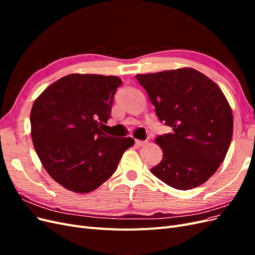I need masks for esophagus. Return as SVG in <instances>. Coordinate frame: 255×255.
Instances as JSON below:
<instances>
[{
    "instance_id": "34e87169",
    "label": "esophagus",
    "mask_w": 255,
    "mask_h": 255,
    "mask_svg": "<svg viewBox=\"0 0 255 255\" xmlns=\"http://www.w3.org/2000/svg\"><path fill=\"white\" fill-rule=\"evenodd\" d=\"M135 144H136L137 146H142V145H144V144H145V141H143V140H138V139H136V140H135Z\"/></svg>"
}]
</instances>
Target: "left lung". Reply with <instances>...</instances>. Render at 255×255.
<instances>
[{
    "label": "left lung",
    "mask_w": 255,
    "mask_h": 255,
    "mask_svg": "<svg viewBox=\"0 0 255 255\" xmlns=\"http://www.w3.org/2000/svg\"><path fill=\"white\" fill-rule=\"evenodd\" d=\"M136 79L148 92L160 122L171 133L156 137L163 159L152 174L179 190L198 187L217 171L233 135V115L216 83L192 68Z\"/></svg>",
    "instance_id": "left-lung-1"
}]
</instances>
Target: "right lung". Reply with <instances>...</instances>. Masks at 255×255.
I'll return each instance as SVG.
<instances>
[{
  "instance_id": "obj_1",
  "label": "right lung",
  "mask_w": 255,
  "mask_h": 255,
  "mask_svg": "<svg viewBox=\"0 0 255 255\" xmlns=\"http://www.w3.org/2000/svg\"><path fill=\"white\" fill-rule=\"evenodd\" d=\"M117 76L69 74L37 98L30 111L34 148L47 172L65 188L85 194L115 173L130 137L102 132L111 118Z\"/></svg>"
}]
</instances>
